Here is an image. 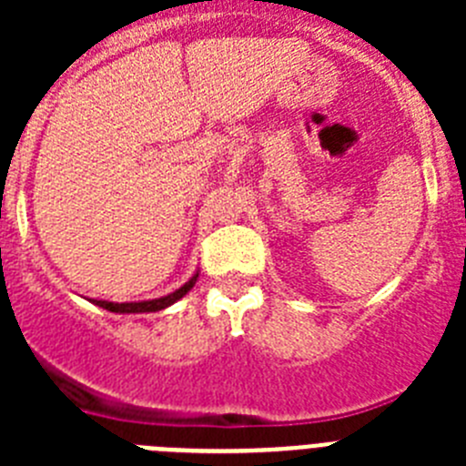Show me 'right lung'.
Masks as SVG:
<instances>
[{
    "mask_svg": "<svg viewBox=\"0 0 466 466\" xmlns=\"http://www.w3.org/2000/svg\"><path fill=\"white\" fill-rule=\"evenodd\" d=\"M196 279H198V273L193 275V278L188 279L184 287H179V289L172 291V294L163 296V299L142 300V303H111V300H93V303L95 306L105 308V310H109V312H156V310H163V308L172 306V303L182 299L187 291H191L193 284H196Z\"/></svg>",
    "mask_w": 466,
    "mask_h": 466,
    "instance_id": "1",
    "label": "right lung"
}]
</instances>
